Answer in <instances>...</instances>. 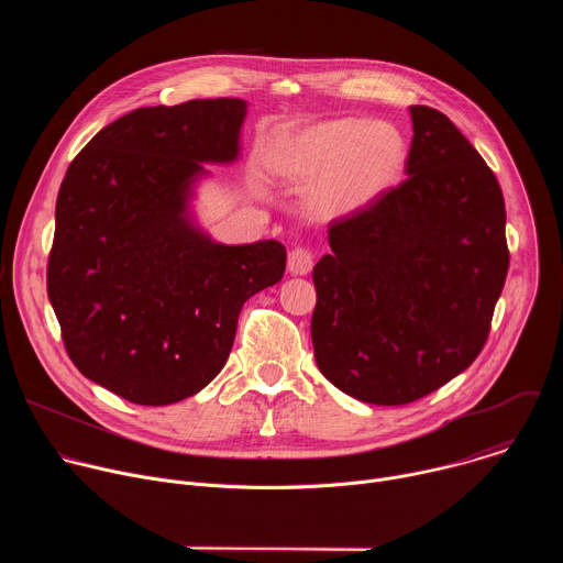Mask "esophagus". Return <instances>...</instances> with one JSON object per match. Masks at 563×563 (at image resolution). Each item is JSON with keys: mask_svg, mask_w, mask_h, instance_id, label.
<instances>
[{"mask_svg": "<svg viewBox=\"0 0 563 563\" xmlns=\"http://www.w3.org/2000/svg\"><path fill=\"white\" fill-rule=\"evenodd\" d=\"M313 267V254L307 247H296L289 252L287 258V269L291 276H305Z\"/></svg>", "mask_w": 563, "mask_h": 563, "instance_id": "obj_1", "label": "esophagus"}]
</instances>
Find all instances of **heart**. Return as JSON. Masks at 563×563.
Listing matches in <instances>:
<instances>
[{"mask_svg":"<svg viewBox=\"0 0 563 563\" xmlns=\"http://www.w3.org/2000/svg\"><path fill=\"white\" fill-rule=\"evenodd\" d=\"M269 165L278 176L309 183L307 209L316 218L336 220L398 183L408 165V140L383 120H320L283 135Z\"/></svg>","mask_w":563,"mask_h":563,"instance_id":"heart-1","label":"heart"}]
</instances>
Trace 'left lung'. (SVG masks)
Listing matches in <instances>:
<instances>
[{"mask_svg":"<svg viewBox=\"0 0 563 563\" xmlns=\"http://www.w3.org/2000/svg\"><path fill=\"white\" fill-rule=\"evenodd\" d=\"M406 180L330 222L313 267L318 369L374 406L439 389L484 350L508 274L506 205L486 159L437 109L410 107Z\"/></svg>","mask_w":563,"mask_h":563,"instance_id":"obj_1","label":"left lung"}]
</instances>
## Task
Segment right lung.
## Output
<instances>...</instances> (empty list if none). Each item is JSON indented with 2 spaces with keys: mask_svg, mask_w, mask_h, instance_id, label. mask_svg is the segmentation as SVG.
<instances>
[{
  "mask_svg": "<svg viewBox=\"0 0 563 563\" xmlns=\"http://www.w3.org/2000/svg\"><path fill=\"white\" fill-rule=\"evenodd\" d=\"M245 115L238 98L135 109L62 180L48 300L75 367L131 404L172 406L207 387L245 300L285 274L278 240L222 245L191 211L205 165L238 159Z\"/></svg>",
  "mask_w": 563,
  "mask_h": 563,
  "instance_id": "1",
  "label": "right lung"
}]
</instances>
